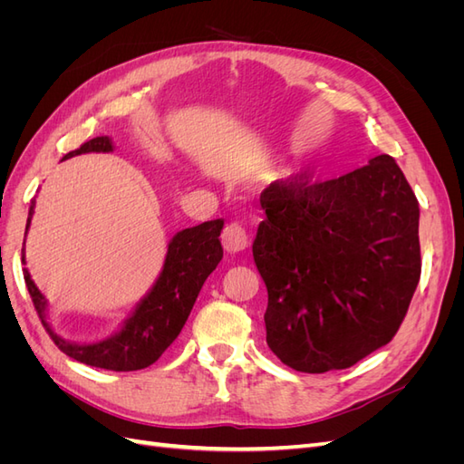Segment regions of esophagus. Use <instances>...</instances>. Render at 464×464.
<instances>
[{"mask_svg": "<svg viewBox=\"0 0 464 464\" xmlns=\"http://www.w3.org/2000/svg\"><path fill=\"white\" fill-rule=\"evenodd\" d=\"M222 246L228 254H237V251H244L249 244V237L246 228L240 222H230L227 224V228L222 230Z\"/></svg>", "mask_w": 464, "mask_h": 464, "instance_id": "1", "label": "esophagus"}]
</instances>
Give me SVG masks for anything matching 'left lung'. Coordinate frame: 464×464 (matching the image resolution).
Here are the masks:
<instances>
[{"label": "left lung", "mask_w": 464, "mask_h": 464, "mask_svg": "<svg viewBox=\"0 0 464 464\" xmlns=\"http://www.w3.org/2000/svg\"><path fill=\"white\" fill-rule=\"evenodd\" d=\"M254 259L266 344L304 373L344 370L385 346L422 271L420 208L395 159L336 179L302 172L263 189Z\"/></svg>", "instance_id": "obj_1"}]
</instances>
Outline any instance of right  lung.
Wrapping results in <instances>:
<instances>
[{"mask_svg":"<svg viewBox=\"0 0 464 464\" xmlns=\"http://www.w3.org/2000/svg\"><path fill=\"white\" fill-rule=\"evenodd\" d=\"M111 150H114V143H111L110 137L102 135L82 143L77 150L67 152L63 160L85 152ZM33 213L34 201L31 203L29 218H26V232H29ZM222 227L224 220L217 218L178 232L168 244L164 266L147 296L137 304L135 312L123 321L121 329L116 334L92 344L63 341L50 327V323L46 321L48 302L36 288L31 273L24 269V283L29 288L34 310L42 319V325H44L52 341L63 354L81 363H87V366L111 372H135L149 368L150 363L162 356L164 350L176 341L179 331L184 329L203 283L220 263L222 246L218 236Z\"/></svg>","mask_w":464,"mask_h":464,"instance_id":"right-lung-1","label":"right lung"}]
</instances>
